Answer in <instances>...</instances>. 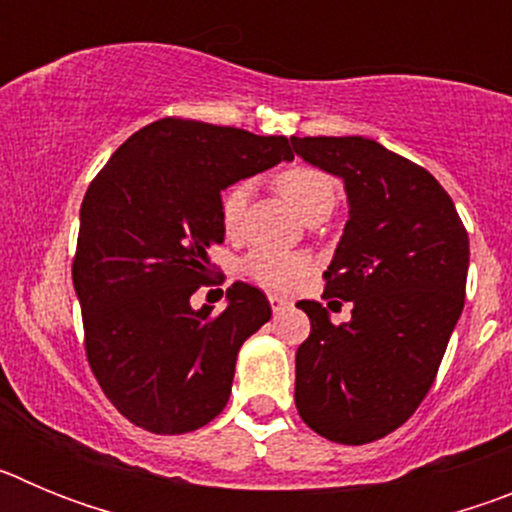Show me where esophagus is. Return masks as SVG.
Masks as SVG:
<instances>
[{
	"label": "esophagus",
	"instance_id": "obj_1",
	"mask_svg": "<svg viewBox=\"0 0 512 512\" xmlns=\"http://www.w3.org/2000/svg\"><path fill=\"white\" fill-rule=\"evenodd\" d=\"M269 302H271V310H274V312H284V310H289V307H292V302H289L287 297L271 295Z\"/></svg>",
	"mask_w": 512,
	"mask_h": 512
}]
</instances>
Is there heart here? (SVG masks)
<instances>
[{"label":"heart","instance_id":"1","mask_svg":"<svg viewBox=\"0 0 512 512\" xmlns=\"http://www.w3.org/2000/svg\"><path fill=\"white\" fill-rule=\"evenodd\" d=\"M277 189L289 205L295 207L302 220L312 215H323L336 207L338 187L325 171L310 169V166H292L277 176ZM248 202V184L238 182L228 187L220 197V223L228 235L241 230L243 212ZM243 274L266 289H289L305 274L307 261L300 253L271 251V248H256L243 259Z\"/></svg>","mask_w":512,"mask_h":512}]
</instances>
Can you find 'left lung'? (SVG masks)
<instances>
[{"mask_svg": "<svg viewBox=\"0 0 512 512\" xmlns=\"http://www.w3.org/2000/svg\"><path fill=\"white\" fill-rule=\"evenodd\" d=\"M292 148L346 189L323 297L354 305L333 325L320 302H297L312 325L295 359L297 410L328 441L372 443L431 390L464 310L469 235L446 189L377 140L292 135Z\"/></svg>", "mask_w": 512, "mask_h": 512, "instance_id": "left-lung-1", "label": "left lung"}]
</instances>
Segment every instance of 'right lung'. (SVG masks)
Masks as SVG:
<instances>
[{"label":"right lung","instance_id":"right-lung-1","mask_svg":"<svg viewBox=\"0 0 512 512\" xmlns=\"http://www.w3.org/2000/svg\"><path fill=\"white\" fill-rule=\"evenodd\" d=\"M284 135L207 122H151L89 184L79 215L74 289L87 356L107 400L161 436L223 413L243 341L271 318L261 289L235 282L228 305L194 310L225 241L220 192L292 161Z\"/></svg>","mask_w":512,"mask_h":512}]
</instances>
